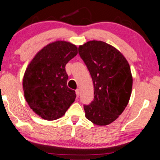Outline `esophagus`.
I'll return each instance as SVG.
<instances>
[{"mask_svg":"<svg viewBox=\"0 0 160 160\" xmlns=\"http://www.w3.org/2000/svg\"><path fill=\"white\" fill-rule=\"evenodd\" d=\"M76 96H77V97H78V96H79V95H80L79 89H76Z\"/></svg>","mask_w":160,"mask_h":160,"instance_id":"34e87169","label":"esophagus"}]
</instances>
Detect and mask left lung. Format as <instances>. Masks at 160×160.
<instances>
[{
    "label": "left lung",
    "mask_w": 160,
    "mask_h": 160,
    "mask_svg": "<svg viewBox=\"0 0 160 160\" xmlns=\"http://www.w3.org/2000/svg\"><path fill=\"white\" fill-rule=\"evenodd\" d=\"M94 85V100L84 106L85 117L93 124L108 125L122 114L130 100L132 76L123 54L101 41H89L78 47Z\"/></svg>",
    "instance_id": "left-lung-1"
}]
</instances>
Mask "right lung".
<instances>
[{
    "label": "right lung",
    "mask_w": 160,
    "mask_h": 160,
    "mask_svg": "<svg viewBox=\"0 0 160 160\" xmlns=\"http://www.w3.org/2000/svg\"><path fill=\"white\" fill-rule=\"evenodd\" d=\"M78 48L65 41L50 43L37 53L26 68L23 91L30 108L48 121L62 117L75 101L76 92L67 86L65 65Z\"/></svg>",
    "instance_id": "obj_1"
}]
</instances>
